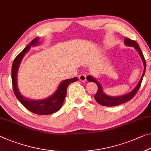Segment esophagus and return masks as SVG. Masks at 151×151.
<instances>
[{
  "mask_svg": "<svg viewBox=\"0 0 151 151\" xmlns=\"http://www.w3.org/2000/svg\"><path fill=\"white\" fill-rule=\"evenodd\" d=\"M78 78H79V80H80V81H82V82H85V81L86 80V76L85 74L82 73L79 76Z\"/></svg>",
  "mask_w": 151,
  "mask_h": 151,
  "instance_id": "esophagus-1",
  "label": "esophagus"
}]
</instances>
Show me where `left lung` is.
I'll return each mask as SVG.
<instances>
[{"label": "left lung", "instance_id": "1", "mask_svg": "<svg viewBox=\"0 0 151 151\" xmlns=\"http://www.w3.org/2000/svg\"><path fill=\"white\" fill-rule=\"evenodd\" d=\"M124 43L126 46H132V47H134L136 48V50L139 52L140 54L141 58H142V61H143V64H144V67H145V69H144V71L142 73V77L140 78V82H138L137 86L134 88V89L131 91L129 93H127L126 94L122 95V96H109L108 95L105 94L103 92V88L101 86V84L97 82V81L95 80V79L92 77L91 76H88L87 77V80L89 82H93L95 83H96V85L98 86V91H97L96 94H95V96H94V99L96 100L97 103H98L99 105H103V106H117L119 105H121L122 103H126L127 101H130V100L133 98V97L135 96V94L137 93V92L138 91L139 88H140L141 83H142V79L144 77V75H145V70H146V66H147V64H146V61L145 57H144V55L142 54V51H141V49L139 47V45H138V43L136 42V41L132 40L131 39H129L127 38H126L124 39Z\"/></svg>", "mask_w": 151, "mask_h": 151}]
</instances>
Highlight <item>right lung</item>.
<instances>
[{"label": "right lung", "instance_id": "obj_1", "mask_svg": "<svg viewBox=\"0 0 151 151\" xmlns=\"http://www.w3.org/2000/svg\"><path fill=\"white\" fill-rule=\"evenodd\" d=\"M38 44V37H37L34 38L29 44V45H27L14 59L12 65V69H11L12 84L14 93H15L16 97L27 110L38 115H49L57 112L61 108L64 100L65 99L67 89H68L69 85L71 83L76 82L78 79L77 78H73L63 80L59 86L57 91L48 99L40 100V101H35V100L27 99L23 96L17 88V76L18 69H19L22 59L24 58L25 53L28 51L30 46L37 45Z\"/></svg>", "mask_w": 151, "mask_h": 151}]
</instances>
